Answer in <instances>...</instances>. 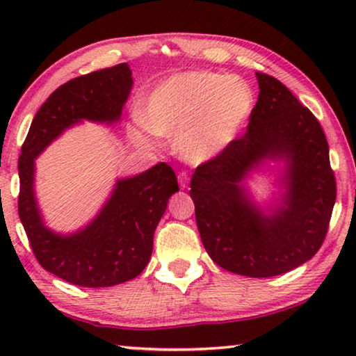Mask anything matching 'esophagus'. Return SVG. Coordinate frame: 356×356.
<instances>
[{
  "instance_id": "obj_1",
  "label": "esophagus",
  "mask_w": 356,
  "mask_h": 356,
  "mask_svg": "<svg viewBox=\"0 0 356 356\" xmlns=\"http://www.w3.org/2000/svg\"><path fill=\"white\" fill-rule=\"evenodd\" d=\"M188 184H190V176L186 172H180L179 174V185H180V188H186V186H188Z\"/></svg>"
}]
</instances>
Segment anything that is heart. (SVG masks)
Wrapping results in <instances>:
<instances>
[{
  "label": "heart",
  "mask_w": 356,
  "mask_h": 356,
  "mask_svg": "<svg viewBox=\"0 0 356 356\" xmlns=\"http://www.w3.org/2000/svg\"><path fill=\"white\" fill-rule=\"evenodd\" d=\"M254 110V92L246 81L212 70L172 75L150 91L143 120L159 136H177V152L191 163L220 155L238 136ZM134 141L149 146L144 125L131 130Z\"/></svg>",
  "instance_id": "b5f03b06"
}]
</instances>
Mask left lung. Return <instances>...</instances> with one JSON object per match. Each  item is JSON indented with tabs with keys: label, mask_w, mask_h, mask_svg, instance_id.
Listing matches in <instances>:
<instances>
[{
	"label": "left lung",
	"mask_w": 356,
	"mask_h": 356,
	"mask_svg": "<svg viewBox=\"0 0 356 356\" xmlns=\"http://www.w3.org/2000/svg\"><path fill=\"white\" fill-rule=\"evenodd\" d=\"M259 97L248 130L196 168L190 196L202 245L227 272L270 278L300 267L327 236L336 201L328 143L308 108L280 80L256 72ZM265 159L286 163L283 202L264 214L241 185Z\"/></svg>",
	"instance_id": "1"
}]
</instances>
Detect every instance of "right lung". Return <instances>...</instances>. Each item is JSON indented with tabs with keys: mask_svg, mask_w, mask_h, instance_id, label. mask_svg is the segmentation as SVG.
<instances>
[{
	"mask_svg": "<svg viewBox=\"0 0 356 356\" xmlns=\"http://www.w3.org/2000/svg\"><path fill=\"white\" fill-rule=\"evenodd\" d=\"M127 63L74 78L35 113L19 159V215L38 262L47 272L81 287H110L136 278L152 254L154 232L171 195L179 191L172 168L159 163L120 179L99 215L75 234L48 229L34 196V160L65 129L83 119L118 122L129 99Z\"/></svg>",
	"mask_w": 356,
	"mask_h": 356,
	"instance_id": "obj_1",
	"label": "right lung"
}]
</instances>
